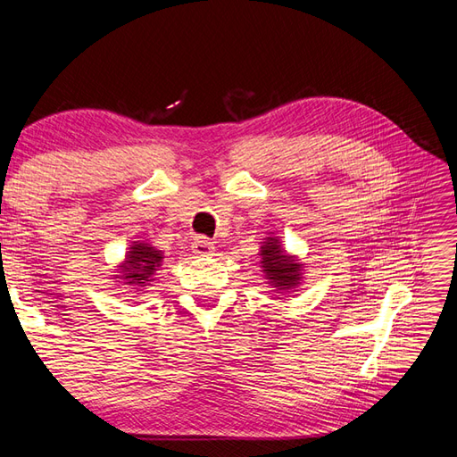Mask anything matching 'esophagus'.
Returning a JSON list of instances; mask_svg holds the SVG:
<instances>
[{
    "instance_id": "1",
    "label": "esophagus",
    "mask_w": 457,
    "mask_h": 457,
    "mask_svg": "<svg viewBox=\"0 0 457 457\" xmlns=\"http://www.w3.org/2000/svg\"><path fill=\"white\" fill-rule=\"evenodd\" d=\"M215 250V245L212 240H207L205 237H198L195 242H192V252L196 255H212Z\"/></svg>"
}]
</instances>
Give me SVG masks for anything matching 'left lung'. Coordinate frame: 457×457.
<instances>
[{
  "mask_svg": "<svg viewBox=\"0 0 457 457\" xmlns=\"http://www.w3.org/2000/svg\"><path fill=\"white\" fill-rule=\"evenodd\" d=\"M261 267L265 278L276 292H287L301 284V265L294 255H287L278 238H267L261 245Z\"/></svg>",
  "mask_w": 457,
  "mask_h": 457,
  "instance_id": "left-lung-1",
  "label": "left lung"
}]
</instances>
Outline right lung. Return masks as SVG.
Here are the masks:
<instances>
[{"mask_svg": "<svg viewBox=\"0 0 457 457\" xmlns=\"http://www.w3.org/2000/svg\"><path fill=\"white\" fill-rule=\"evenodd\" d=\"M162 259L163 255L156 247L145 242H133L120 269L121 274H116V278L123 280L126 286H135L133 289H137V292H143L141 287L154 280L152 276L156 274L158 267L162 265Z\"/></svg>", "mask_w": 457, "mask_h": 457, "instance_id": "add662e5", "label": "right lung"}]
</instances>
